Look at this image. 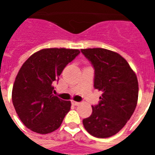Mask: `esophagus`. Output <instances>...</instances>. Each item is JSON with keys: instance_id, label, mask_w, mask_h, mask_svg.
<instances>
[{"instance_id": "1", "label": "esophagus", "mask_w": 155, "mask_h": 155, "mask_svg": "<svg viewBox=\"0 0 155 155\" xmlns=\"http://www.w3.org/2000/svg\"><path fill=\"white\" fill-rule=\"evenodd\" d=\"M71 104H72L73 105H79V104H80V102L75 101H71Z\"/></svg>"}]
</instances>
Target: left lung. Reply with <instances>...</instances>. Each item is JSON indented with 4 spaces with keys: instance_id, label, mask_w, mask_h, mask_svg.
<instances>
[{
    "instance_id": "1",
    "label": "left lung",
    "mask_w": 155,
    "mask_h": 155,
    "mask_svg": "<svg viewBox=\"0 0 155 155\" xmlns=\"http://www.w3.org/2000/svg\"><path fill=\"white\" fill-rule=\"evenodd\" d=\"M95 70L94 87L102 92L92 115L83 120L85 130L104 138L118 133L137 106L138 82L134 71L119 54L103 48L81 49Z\"/></svg>"
}]
</instances>
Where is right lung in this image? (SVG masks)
Here are the masks:
<instances>
[{
    "mask_svg": "<svg viewBox=\"0 0 155 155\" xmlns=\"http://www.w3.org/2000/svg\"><path fill=\"white\" fill-rule=\"evenodd\" d=\"M80 53L75 49H42L23 63L13 84L12 101L28 129L47 134L59 128L71 104L54 96V84Z\"/></svg>",
    "mask_w": 155,
    "mask_h": 155,
    "instance_id": "add662e5",
    "label": "right lung"
}]
</instances>
